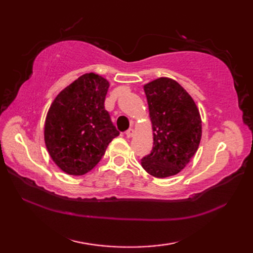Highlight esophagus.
<instances>
[{"label":"esophagus","instance_id":"obj_1","mask_svg":"<svg viewBox=\"0 0 253 253\" xmlns=\"http://www.w3.org/2000/svg\"><path fill=\"white\" fill-rule=\"evenodd\" d=\"M133 133H135V131H133L132 128H129V129L126 131V136L127 138H131L133 136Z\"/></svg>","mask_w":253,"mask_h":253}]
</instances>
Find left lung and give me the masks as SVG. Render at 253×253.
I'll return each mask as SVG.
<instances>
[{"label": "left lung", "mask_w": 253, "mask_h": 253, "mask_svg": "<svg viewBox=\"0 0 253 253\" xmlns=\"http://www.w3.org/2000/svg\"><path fill=\"white\" fill-rule=\"evenodd\" d=\"M153 129V149L141 160L158 178L178 174L190 162L202 135L200 113L189 93L170 78L143 85Z\"/></svg>", "instance_id": "left-lung-1"}]
</instances>
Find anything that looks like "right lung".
I'll list each match as a JSON object with an SVG mask.
<instances>
[{"label": "right lung", "instance_id": "right-lung-1", "mask_svg": "<svg viewBox=\"0 0 253 253\" xmlns=\"http://www.w3.org/2000/svg\"><path fill=\"white\" fill-rule=\"evenodd\" d=\"M109 87L105 78L84 74L52 102L44 124L45 146L54 163L68 175L90 171L120 135L104 107Z\"/></svg>", "mask_w": 253, "mask_h": 253}]
</instances>
